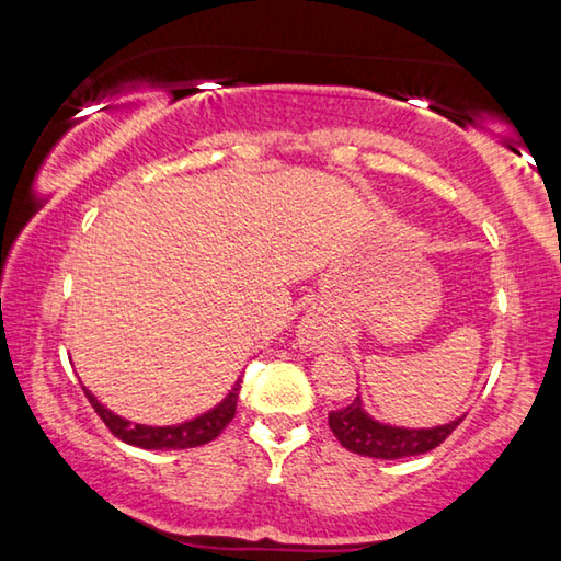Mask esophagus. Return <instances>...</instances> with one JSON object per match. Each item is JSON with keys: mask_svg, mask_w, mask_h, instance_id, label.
<instances>
[{"mask_svg": "<svg viewBox=\"0 0 561 561\" xmlns=\"http://www.w3.org/2000/svg\"><path fill=\"white\" fill-rule=\"evenodd\" d=\"M334 339V329L321 314H307L299 327V341L307 351L324 348Z\"/></svg>", "mask_w": 561, "mask_h": 561, "instance_id": "34e87169", "label": "esophagus"}]
</instances>
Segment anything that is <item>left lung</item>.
<instances>
[{"mask_svg":"<svg viewBox=\"0 0 561 561\" xmlns=\"http://www.w3.org/2000/svg\"><path fill=\"white\" fill-rule=\"evenodd\" d=\"M462 417L448 425H438V428H393V425H383L368 417L364 408H360L358 398L346 408L329 413V428L334 431L339 443L346 450L364 455V458H378V460H398L408 458V455H423L448 438V435L458 428Z\"/></svg>","mask_w":561,"mask_h":561,"instance_id":"left-lung-1","label":"left lung"}]
</instances>
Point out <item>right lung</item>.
I'll use <instances>...</instances> for the list:
<instances>
[{
	"instance_id": "right-lung-1",
	"label": "right lung",
	"mask_w": 561,
	"mask_h": 561,
	"mask_svg": "<svg viewBox=\"0 0 561 561\" xmlns=\"http://www.w3.org/2000/svg\"><path fill=\"white\" fill-rule=\"evenodd\" d=\"M83 393L89 396V403L93 405V411L99 413V417L106 423V428L116 435L118 440L136 445V448H146V450H185V448H197V445H205L215 440L220 435L227 423L234 417L237 411V393H240V381L234 383L232 393L225 398V401L207 411L201 417H193L183 425H168V428H150V425H133L123 417L113 415L108 408H103L96 398H93L87 388Z\"/></svg>"
}]
</instances>
